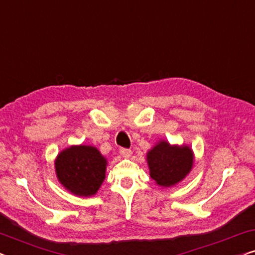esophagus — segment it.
<instances>
[{
    "label": "esophagus",
    "mask_w": 255,
    "mask_h": 255,
    "mask_svg": "<svg viewBox=\"0 0 255 255\" xmlns=\"http://www.w3.org/2000/svg\"><path fill=\"white\" fill-rule=\"evenodd\" d=\"M120 153H121V155L123 156V158H130V156L132 155L131 149H127V148H121Z\"/></svg>",
    "instance_id": "esophagus-1"
}]
</instances>
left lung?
<instances>
[{"mask_svg":"<svg viewBox=\"0 0 255 255\" xmlns=\"http://www.w3.org/2000/svg\"><path fill=\"white\" fill-rule=\"evenodd\" d=\"M194 152L188 145H172L160 139L146 153L149 176L162 188H172L189 175L194 166Z\"/></svg>","mask_w":255,"mask_h":255,"instance_id":"obj_1","label":"left lung"}]
</instances>
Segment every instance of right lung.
<instances>
[{
	"label": "right lung",
	"mask_w": 255,
	"mask_h": 255,
	"mask_svg": "<svg viewBox=\"0 0 255 255\" xmlns=\"http://www.w3.org/2000/svg\"><path fill=\"white\" fill-rule=\"evenodd\" d=\"M108 160L92 145H72L54 160L57 179L69 193L80 197L94 196L106 179Z\"/></svg>",
	"instance_id": "obj_1"
}]
</instances>
